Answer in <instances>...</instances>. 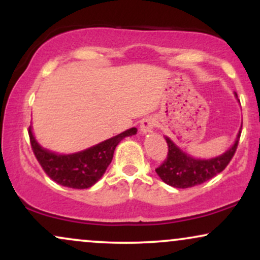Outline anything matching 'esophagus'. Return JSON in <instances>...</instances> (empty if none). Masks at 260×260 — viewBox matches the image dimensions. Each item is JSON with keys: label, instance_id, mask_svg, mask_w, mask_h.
I'll use <instances>...</instances> for the list:
<instances>
[{"label": "esophagus", "instance_id": "1", "mask_svg": "<svg viewBox=\"0 0 260 260\" xmlns=\"http://www.w3.org/2000/svg\"><path fill=\"white\" fill-rule=\"evenodd\" d=\"M155 126H156V121H155L154 118H144V120L142 121V123H140V131H142V133H149L151 132V129H153Z\"/></svg>", "mask_w": 260, "mask_h": 260}]
</instances>
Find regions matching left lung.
I'll list each match as a JSON object with an SVG mask.
<instances>
[{"instance_id":"8db88e82","label":"left lung","mask_w":260,"mask_h":260,"mask_svg":"<svg viewBox=\"0 0 260 260\" xmlns=\"http://www.w3.org/2000/svg\"><path fill=\"white\" fill-rule=\"evenodd\" d=\"M240 136L241 132L238 133L235 144L228 151L208 160L192 157L182 151L169 137H165L169 147L168 156L155 171L166 184L175 188H190L204 183L215 177L229 165L236 153Z\"/></svg>"}]
</instances>
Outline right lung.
<instances>
[{
	"mask_svg": "<svg viewBox=\"0 0 260 260\" xmlns=\"http://www.w3.org/2000/svg\"><path fill=\"white\" fill-rule=\"evenodd\" d=\"M28 133L32 153L45 174L61 186L85 189L100 180L101 176L105 174L107 166L111 164L113 151L118 143L126 137L136 134L137 128L133 127L94 147L68 155L51 153L39 145L31 133V127H29Z\"/></svg>",
	"mask_w": 260,
	"mask_h": 260,
	"instance_id": "obj_1",
	"label": "right lung"
}]
</instances>
